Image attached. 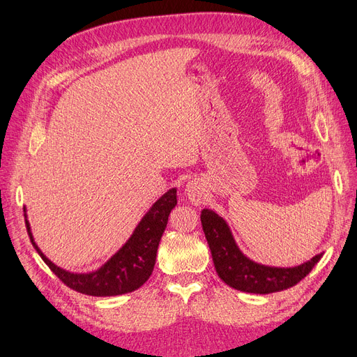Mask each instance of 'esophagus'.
I'll use <instances>...</instances> for the list:
<instances>
[{
    "label": "esophagus",
    "instance_id": "esophagus-1",
    "mask_svg": "<svg viewBox=\"0 0 357 357\" xmlns=\"http://www.w3.org/2000/svg\"><path fill=\"white\" fill-rule=\"evenodd\" d=\"M188 199L191 200V203L194 204H200L203 200V188H202V183L199 181H191L187 183L185 187Z\"/></svg>",
    "mask_w": 357,
    "mask_h": 357
}]
</instances>
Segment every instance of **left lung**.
Returning a JSON list of instances; mask_svg holds the SVG:
<instances>
[{
  "label": "left lung",
  "instance_id": "obj_1",
  "mask_svg": "<svg viewBox=\"0 0 357 357\" xmlns=\"http://www.w3.org/2000/svg\"><path fill=\"white\" fill-rule=\"evenodd\" d=\"M200 220L218 275L228 286L241 292L266 295L284 291L301 282L321 258L319 254L291 268L262 266L241 254L221 216L211 209H203Z\"/></svg>",
  "mask_w": 357,
  "mask_h": 357
}]
</instances>
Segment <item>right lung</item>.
Segmentation results:
<instances>
[{"mask_svg": "<svg viewBox=\"0 0 357 357\" xmlns=\"http://www.w3.org/2000/svg\"><path fill=\"white\" fill-rule=\"evenodd\" d=\"M175 206L176 188H172L153 204V208L149 209L139 225L136 227L128 243L109 261L103 264L98 271L89 274H74L56 267L49 258H45L36 245L31 234L29 222L26 220L25 224L33 248L62 283L71 287L73 291L84 295L114 296L133 292L149 279L155 266L160 238L165 233L169 215Z\"/></svg>", "mask_w": 357, "mask_h": 357, "instance_id": "obj_1", "label": "right lung"}]
</instances>
